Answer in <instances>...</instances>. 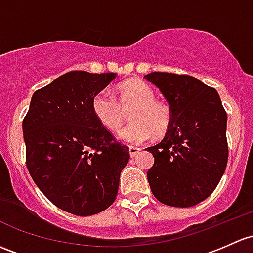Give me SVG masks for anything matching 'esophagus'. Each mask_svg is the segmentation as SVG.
<instances>
[{"instance_id":"1","label":"esophagus","mask_w":253,"mask_h":253,"mask_svg":"<svg viewBox=\"0 0 253 253\" xmlns=\"http://www.w3.org/2000/svg\"><path fill=\"white\" fill-rule=\"evenodd\" d=\"M139 153H140V148L129 147V155H131V158H134V156H137Z\"/></svg>"}]
</instances>
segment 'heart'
Listing matches in <instances>:
<instances>
[{
	"mask_svg": "<svg viewBox=\"0 0 253 253\" xmlns=\"http://www.w3.org/2000/svg\"><path fill=\"white\" fill-rule=\"evenodd\" d=\"M119 102L109 93L99 92L92 100V110L98 121L110 131H119L124 125L125 111H129L131 124L120 132L127 143L139 144L153 137H161L169 131L172 113L169 105L155 99L153 88L144 81L131 79L118 87Z\"/></svg>",
	"mask_w": 253,
	"mask_h": 253,
	"instance_id": "1",
	"label": "heart"
}]
</instances>
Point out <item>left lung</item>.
I'll list each match as a JSON object with an SVG mask.
<instances>
[{
    "label": "left lung",
    "mask_w": 253,
    "mask_h": 253,
    "mask_svg": "<svg viewBox=\"0 0 253 253\" xmlns=\"http://www.w3.org/2000/svg\"><path fill=\"white\" fill-rule=\"evenodd\" d=\"M144 79L172 113L164 139L145 149L154 156L150 189L165 205L194 206L211 195L227 167V113L216 89L193 76L154 71Z\"/></svg>",
    "instance_id": "obj_1"
}]
</instances>
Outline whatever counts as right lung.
I'll list each match as a JSON object with an SVG mask.
<instances>
[{
  "mask_svg": "<svg viewBox=\"0 0 253 253\" xmlns=\"http://www.w3.org/2000/svg\"><path fill=\"white\" fill-rule=\"evenodd\" d=\"M118 74L70 71L34 93L23 121L26 166L39 189L63 211L92 216L118 195L129 160L92 110L97 93Z\"/></svg>",
  "mask_w": 253,
  "mask_h": 253,
  "instance_id": "obj_1",
  "label": "right lung"
}]
</instances>
